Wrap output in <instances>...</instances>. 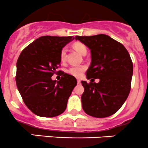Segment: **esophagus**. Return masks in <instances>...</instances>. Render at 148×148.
<instances>
[{"label": "esophagus", "mask_w": 148, "mask_h": 148, "mask_svg": "<svg viewBox=\"0 0 148 148\" xmlns=\"http://www.w3.org/2000/svg\"><path fill=\"white\" fill-rule=\"evenodd\" d=\"M77 82H78V84H80V83H81V80L77 79Z\"/></svg>", "instance_id": "34e87169"}]
</instances>
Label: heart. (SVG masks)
<instances>
[{
	"label": "heart",
	"mask_w": 148,
	"mask_h": 148,
	"mask_svg": "<svg viewBox=\"0 0 148 148\" xmlns=\"http://www.w3.org/2000/svg\"><path fill=\"white\" fill-rule=\"evenodd\" d=\"M73 47H74V48L78 52H79L82 55H84V53H86V47L83 43L77 42H75L73 44ZM66 54H67V48L66 47H63L62 51H61L60 53L61 60H65V59H66ZM85 70H86V67L85 66H72V67H70L67 70V72L70 75L78 78V77H81V75H83V73Z\"/></svg>",
	"instance_id": "b5f03b06"
}]
</instances>
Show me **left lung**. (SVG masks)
I'll list each match as a JSON object with an SVG mask.
<instances>
[{
  "label": "left lung",
  "mask_w": 148,
  "mask_h": 148,
  "mask_svg": "<svg viewBox=\"0 0 148 148\" xmlns=\"http://www.w3.org/2000/svg\"><path fill=\"white\" fill-rule=\"evenodd\" d=\"M75 40L91 52L92 62L86 71V78L91 82L81 81L84 88L81 95L84 111L97 118L111 116L121 108L131 90L133 63L129 53L108 35L76 36ZM92 77L100 81L95 83Z\"/></svg>",
  "instance_id": "8db88e82"
}]
</instances>
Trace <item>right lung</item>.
Instances as JSON below:
<instances>
[{
	"instance_id": "right-lung-1",
	"label": "right lung",
	"mask_w": 148,
	"mask_h": 148,
	"mask_svg": "<svg viewBox=\"0 0 148 148\" xmlns=\"http://www.w3.org/2000/svg\"><path fill=\"white\" fill-rule=\"evenodd\" d=\"M73 40V36H41L28 45L17 59V89L26 106L37 116L53 117L67 108L76 78L64 72L60 81L51 77L60 64L61 51Z\"/></svg>"
}]
</instances>
